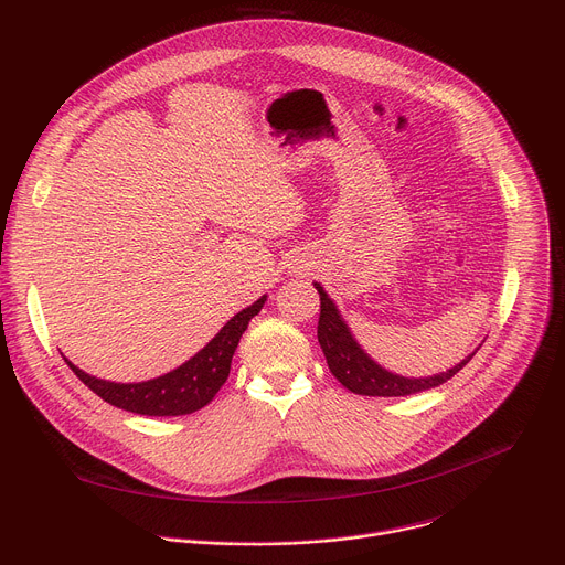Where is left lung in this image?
Wrapping results in <instances>:
<instances>
[{"label": "left lung", "instance_id": "8db88e82", "mask_svg": "<svg viewBox=\"0 0 565 565\" xmlns=\"http://www.w3.org/2000/svg\"><path fill=\"white\" fill-rule=\"evenodd\" d=\"M315 288L319 292V324H317V340L321 351H324L327 364L331 373L347 386L349 391L358 395H373V397H399L420 393L434 386L445 384L451 380L471 358L469 353L462 362H458L454 369L429 375V377H405L382 369L353 338L344 317L340 315L333 299L327 295V290L315 281Z\"/></svg>", "mask_w": 565, "mask_h": 565}]
</instances>
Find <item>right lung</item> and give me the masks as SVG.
<instances>
[{
	"mask_svg": "<svg viewBox=\"0 0 565 565\" xmlns=\"http://www.w3.org/2000/svg\"><path fill=\"white\" fill-rule=\"evenodd\" d=\"M266 297H259L253 306L236 312L227 324L185 364L179 369L158 375L145 382H109L94 377L71 364L68 369L83 380L96 395H100L109 405L140 414V416H185L203 409L225 384L230 375L232 355L238 347L241 335L248 329L250 319L259 315L266 303Z\"/></svg>",
	"mask_w": 565,
	"mask_h": 565,
	"instance_id": "add662e5",
	"label": "right lung"
}]
</instances>
